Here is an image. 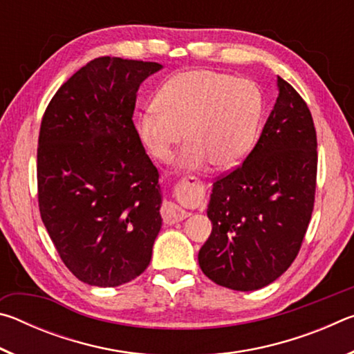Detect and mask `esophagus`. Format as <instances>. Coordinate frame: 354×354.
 <instances>
[{
  "instance_id": "esophagus-1",
  "label": "esophagus",
  "mask_w": 354,
  "mask_h": 354,
  "mask_svg": "<svg viewBox=\"0 0 354 354\" xmlns=\"http://www.w3.org/2000/svg\"><path fill=\"white\" fill-rule=\"evenodd\" d=\"M183 184H189V183L185 181ZM162 217H164L165 223L173 225V223H178V221H183L184 218H187L189 212L183 211V209L179 207L178 205H175V203L169 201V203H165L164 207H162Z\"/></svg>"
}]
</instances>
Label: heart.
I'll use <instances>...</instances> for the list:
<instances>
[{"label": "heart", "instance_id": "1", "mask_svg": "<svg viewBox=\"0 0 354 354\" xmlns=\"http://www.w3.org/2000/svg\"><path fill=\"white\" fill-rule=\"evenodd\" d=\"M262 93L253 81L212 70L170 77L137 118V133L149 154L169 162L185 143L181 162L201 169L212 162L227 170L241 164L256 140Z\"/></svg>", "mask_w": 354, "mask_h": 354}]
</instances>
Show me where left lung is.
I'll use <instances>...</instances> for the list:
<instances>
[{
  "label": "left lung",
  "instance_id": "1",
  "mask_svg": "<svg viewBox=\"0 0 354 354\" xmlns=\"http://www.w3.org/2000/svg\"><path fill=\"white\" fill-rule=\"evenodd\" d=\"M279 93L253 149L214 181L212 232L203 273L232 290H257L295 261L314 211L317 133L310 111L278 76Z\"/></svg>",
  "mask_w": 354,
  "mask_h": 354
}]
</instances>
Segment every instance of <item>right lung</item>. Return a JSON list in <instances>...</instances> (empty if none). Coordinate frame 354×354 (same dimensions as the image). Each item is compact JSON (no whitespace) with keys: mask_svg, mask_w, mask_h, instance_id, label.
Masks as SVG:
<instances>
[{"mask_svg":"<svg viewBox=\"0 0 354 354\" xmlns=\"http://www.w3.org/2000/svg\"><path fill=\"white\" fill-rule=\"evenodd\" d=\"M158 62L97 57L46 106L37 147L40 217L65 267L115 287L151 261L160 218L159 173L133 113L139 86Z\"/></svg>","mask_w":354,"mask_h":354,"instance_id":"obj_1","label":"right lung"}]
</instances>
